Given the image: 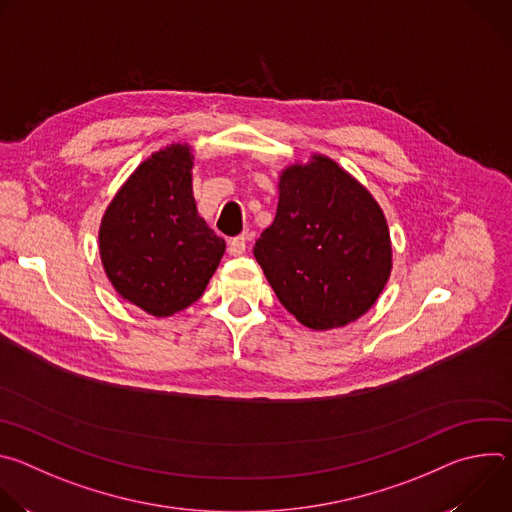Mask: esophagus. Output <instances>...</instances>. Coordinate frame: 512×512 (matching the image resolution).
Listing matches in <instances>:
<instances>
[{
	"label": "esophagus",
	"instance_id": "esophagus-1",
	"mask_svg": "<svg viewBox=\"0 0 512 512\" xmlns=\"http://www.w3.org/2000/svg\"><path fill=\"white\" fill-rule=\"evenodd\" d=\"M247 239H249L247 235H239V237L231 239V241H229V253H231L233 257L243 255L245 249H247Z\"/></svg>",
	"mask_w": 512,
	"mask_h": 512
}]
</instances>
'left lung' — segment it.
<instances>
[{
	"instance_id": "1",
	"label": "left lung",
	"mask_w": 512,
	"mask_h": 512,
	"mask_svg": "<svg viewBox=\"0 0 512 512\" xmlns=\"http://www.w3.org/2000/svg\"><path fill=\"white\" fill-rule=\"evenodd\" d=\"M277 212L253 255L283 308L310 330L367 314L393 269L387 218L354 176L312 154L277 182Z\"/></svg>"
}]
</instances>
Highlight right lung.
<instances>
[{"label": "right lung", "instance_id": "1", "mask_svg": "<svg viewBox=\"0 0 512 512\" xmlns=\"http://www.w3.org/2000/svg\"><path fill=\"white\" fill-rule=\"evenodd\" d=\"M192 166L188 143L166 145L133 170L101 218L107 279L123 300L156 318L194 304L227 249L198 214Z\"/></svg>", "mask_w": 512, "mask_h": 512}]
</instances>
